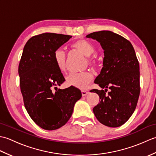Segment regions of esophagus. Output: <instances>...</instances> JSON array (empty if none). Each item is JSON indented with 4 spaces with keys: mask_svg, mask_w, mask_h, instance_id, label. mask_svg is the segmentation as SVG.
<instances>
[{
    "mask_svg": "<svg viewBox=\"0 0 156 156\" xmlns=\"http://www.w3.org/2000/svg\"><path fill=\"white\" fill-rule=\"evenodd\" d=\"M81 92H82V97H84V96L87 95V94H88V91H87V90H82V91H81Z\"/></svg>",
    "mask_w": 156,
    "mask_h": 156,
    "instance_id": "1",
    "label": "esophagus"
}]
</instances>
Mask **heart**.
I'll return each mask as SVG.
<instances>
[{
    "label": "heart",
    "instance_id": "1",
    "mask_svg": "<svg viewBox=\"0 0 156 156\" xmlns=\"http://www.w3.org/2000/svg\"><path fill=\"white\" fill-rule=\"evenodd\" d=\"M70 48L87 56V62L94 69L101 68V63L97 56L92 55L95 52V47L90 41L84 39H79L70 45ZM54 61L58 70L64 73L66 71V55L62 49H57L54 53ZM93 75L89 71L81 74H70L66 78V84L69 87L84 89L90 83Z\"/></svg>",
    "mask_w": 156,
    "mask_h": 156
}]
</instances>
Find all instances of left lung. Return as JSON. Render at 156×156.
<instances>
[{"mask_svg": "<svg viewBox=\"0 0 156 156\" xmlns=\"http://www.w3.org/2000/svg\"><path fill=\"white\" fill-rule=\"evenodd\" d=\"M87 37L100 43L105 53L103 67L94 81L105 90H92L100 98L93 112L101 123L119 127L133 113L140 94V64L135 51L130 41L110 31L93 32Z\"/></svg>", "mask_w": 156, "mask_h": 156, "instance_id": "left-lung-1", "label": "left lung"}]
</instances>
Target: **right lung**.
<instances>
[{"mask_svg": "<svg viewBox=\"0 0 156 156\" xmlns=\"http://www.w3.org/2000/svg\"><path fill=\"white\" fill-rule=\"evenodd\" d=\"M72 35L44 33L33 36L23 49L19 64L20 88L25 107L36 124L55 130L68 121L81 91L57 88L65 81L54 61V53ZM56 89L55 92L52 88Z\"/></svg>", "mask_w": 156, "mask_h": 156, "instance_id": "obj_1", "label": "right lung"}]
</instances>
